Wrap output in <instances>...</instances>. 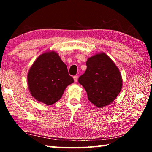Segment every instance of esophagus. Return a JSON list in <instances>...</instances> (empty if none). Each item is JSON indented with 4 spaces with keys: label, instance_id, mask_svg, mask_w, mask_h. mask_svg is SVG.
<instances>
[{
    "label": "esophagus",
    "instance_id": "esophagus-1",
    "mask_svg": "<svg viewBox=\"0 0 152 152\" xmlns=\"http://www.w3.org/2000/svg\"><path fill=\"white\" fill-rule=\"evenodd\" d=\"M73 78H74V82H76L77 81H78V76H74Z\"/></svg>",
    "mask_w": 152,
    "mask_h": 152
}]
</instances>
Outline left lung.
<instances>
[{"label": "left lung", "mask_w": 152, "mask_h": 152, "mask_svg": "<svg viewBox=\"0 0 152 152\" xmlns=\"http://www.w3.org/2000/svg\"><path fill=\"white\" fill-rule=\"evenodd\" d=\"M87 68L79 83L86 90L90 102L102 108L115 101L122 89L121 74L105 53H96L86 61Z\"/></svg>", "instance_id": "8db88e82"}]
</instances>
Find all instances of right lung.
I'll list each match as a JSON object with an SVG mask.
<instances>
[{
    "instance_id": "add662e5",
    "label": "right lung",
    "mask_w": 152,
    "mask_h": 152,
    "mask_svg": "<svg viewBox=\"0 0 152 152\" xmlns=\"http://www.w3.org/2000/svg\"><path fill=\"white\" fill-rule=\"evenodd\" d=\"M27 82L31 94L37 101L51 105L61 99L74 79L58 53L49 51L33 62L28 72Z\"/></svg>"
}]
</instances>
